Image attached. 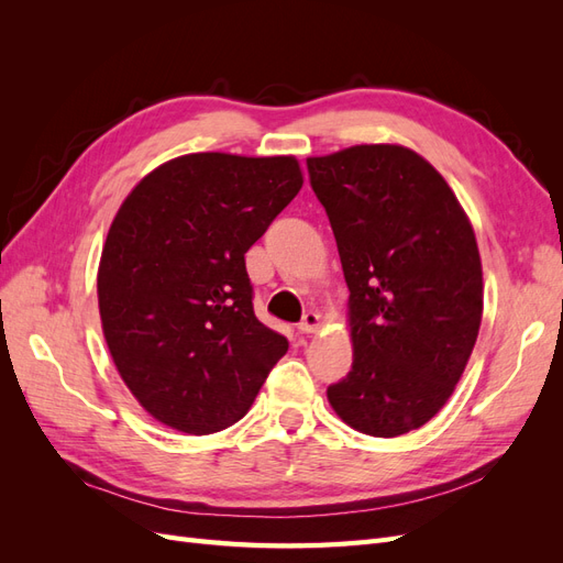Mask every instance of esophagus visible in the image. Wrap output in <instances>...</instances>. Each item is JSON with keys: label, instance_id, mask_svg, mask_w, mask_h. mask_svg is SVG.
I'll use <instances>...</instances> for the list:
<instances>
[{"label": "esophagus", "instance_id": "esophagus-1", "mask_svg": "<svg viewBox=\"0 0 563 563\" xmlns=\"http://www.w3.org/2000/svg\"><path fill=\"white\" fill-rule=\"evenodd\" d=\"M319 329V314L317 312H305L302 321L298 323L300 333H314Z\"/></svg>", "mask_w": 563, "mask_h": 563}]
</instances>
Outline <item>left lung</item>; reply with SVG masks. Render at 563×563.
Listing matches in <instances>:
<instances>
[{
  "instance_id": "left-lung-1",
  "label": "left lung",
  "mask_w": 563,
  "mask_h": 563,
  "mask_svg": "<svg viewBox=\"0 0 563 563\" xmlns=\"http://www.w3.org/2000/svg\"><path fill=\"white\" fill-rule=\"evenodd\" d=\"M350 288L352 371L333 411L371 437L422 428L479 335L482 258L449 183L413 150L354 145L308 159Z\"/></svg>"
}]
</instances>
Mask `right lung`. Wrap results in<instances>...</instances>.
Masks as SVG:
<instances>
[{"mask_svg": "<svg viewBox=\"0 0 563 563\" xmlns=\"http://www.w3.org/2000/svg\"><path fill=\"white\" fill-rule=\"evenodd\" d=\"M302 187L294 157L197 152L147 174L119 207L98 308L119 376L185 434L234 424L288 350L253 312L244 253Z\"/></svg>", "mask_w": 563, "mask_h": 563, "instance_id": "right-lung-1", "label": "right lung"}]
</instances>
